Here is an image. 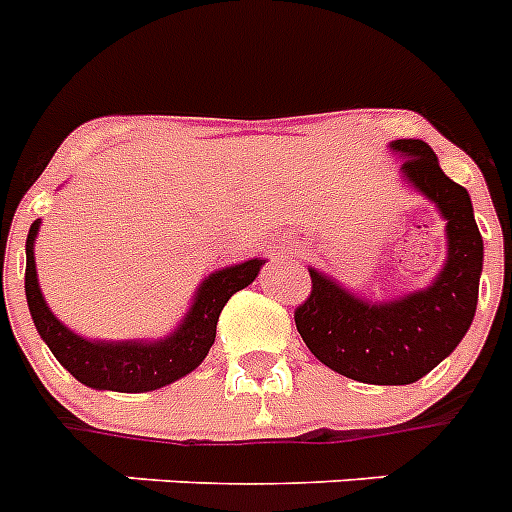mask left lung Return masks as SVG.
Returning <instances> with one entry per match:
<instances>
[{
	"instance_id": "1",
	"label": "left lung",
	"mask_w": 512,
	"mask_h": 512,
	"mask_svg": "<svg viewBox=\"0 0 512 512\" xmlns=\"http://www.w3.org/2000/svg\"><path fill=\"white\" fill-rule=\"evenodd\" d=\"M402 160V178L439 207L447 220V260L434 284L389 302L347 292L310 268V297L294 323L323 365L363 384L402 386L423 378L450 355L471 328L479 302L484 242L468 191L444 176L434 149L421 139L389 144Z\"/></svg>"
}]
</instances>
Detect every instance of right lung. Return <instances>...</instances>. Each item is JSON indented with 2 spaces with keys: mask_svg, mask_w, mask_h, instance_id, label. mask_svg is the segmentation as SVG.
Here are the masks:
<instances>
[{
  "mask_svg": "<svg viewBox=\"0 0 512 512\" xmlns=\"http://www.w3.org/2000/svg\"><path fill=\"white\" fill-rule=\"evenodd\" d=\"M39 226L41 218L33 220L26 239V299L33 326L70 376H76L91 389H107V392H155L160 386L173 384L194 371L213 347L220 310L239 289L252 284L265 265V260L255 257L247 263L210 273L199 284L181 326L162 339L91 342L57 321L41 297L36 257H33Z\"/></svg>",
  "mask_w": 512,
  "mask_h": 512,
  "instance_id": "obj_1",
  "label": "right lung"
}]
</instances>
